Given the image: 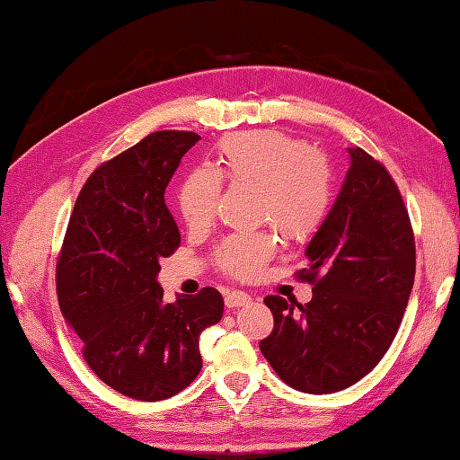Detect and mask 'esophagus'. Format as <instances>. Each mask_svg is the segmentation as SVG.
I'll return each mask as SVG.
<instances>
[{"label": "esophagus", "mask_w": 460, "mask_h": 460, "mask_svg": "<svg viewBox=\"0 0 460 460\" xmlns=\"http://www.w3.org/2000/svg\"><path fill=\"white\" fill-rule=\"evenodd\" d=\"M250 300H252V296H250V294H246V292H228L226 298H224V302H226L228 308H240V306L248 305Z\"/></svg>", "instance_id": "1"}]
</instances>
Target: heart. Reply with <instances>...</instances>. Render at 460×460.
Returning a JSON list of instances; mask_svg holds the SVG:
<instances>
[{
	"instance_id": "b5f03b06",
	"label": "heart",
	"mask_w": 460,
	"mask_h": 460,
	"mask_svg": "<svg viewBox=\"0 0 460 460\" xmlns=\"http://www.w3.org/2000/svg\"><path fill=\"white\" fill-rule=\"evenodd\" d=\"M222 180L252 188L256 218L268 220L288 240L310 236L324 220L331 202V174L323 155L272 129L226 137L218 146L214 172H190L178 192L181 218L188 226L210 224ZM274 252L276 242L268 232L232 234L216 248L214 260L234 279H252Z\"/></svg>"
}]
</instances>
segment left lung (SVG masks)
<instances>
[{
    "label": "left lung",
    "instance_id": "8db88e82",
    "mask_svg": "<svg viewBox=\"0 0 460 460\" xmlns=\"http://www.w3.org/2000/svg\"><path fill=\"white\" fill-rule=\"evenodd\" d=\"M350 168L332 210L306 246L305 306L266 296L272 334L260 350L286 385L331 394L358 383L393 344L414 284V236L383 164L349 148Z\"/></svg>",
    "mask_w": 460,
    "mask_h": 460
}]
</instances>
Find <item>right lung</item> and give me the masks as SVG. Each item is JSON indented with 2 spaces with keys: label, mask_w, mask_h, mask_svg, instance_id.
I'll use <instances>...</instances> for the list:
<instances>
[{
  "label": "right lung",
  "mask_w": 460,
  "mask_h": 460,
  "mask_svg": "<svg viewBox=\"0 0 460 460\" xmlns=\"http://www.w3.org/2000/svg\"><path fill=\"white\" fill-rule=\"evenodd\" d=\"M194 132H154L93 172L77 196L58 262V300L103 383L136 401H164L202 368L200 332L220 323L222 294L164 302L160 260L180 246L164 192Z\"/></svg>",
  "instance_id": "right-lung-1"
}]
</instances>
